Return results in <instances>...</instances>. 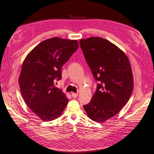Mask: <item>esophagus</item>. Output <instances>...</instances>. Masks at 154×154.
I'll return each instance as SVG.
<instances>
[{
	"instance_id": "esophagus-1",
	"label": "esophagus",
	"mask_w": 154,
	"mask_h": 154,
	"mask_svg": "<svg viewBox=\"0 0 154 154\" xmlns=\"http://www.w3.org/2000/svg\"><path fill=\"white\" fill-rule=\"evenodd\" d=\"M71 96H72V98H77V96H78V94H77V93H73V92H72V93L71 94Z\"/></svg>"
}]
</instances>
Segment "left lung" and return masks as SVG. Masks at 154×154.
I'll list each match as a JSON object with an SVG mask.
<instances>
[{
	"label": "left lung",
	"instance_id": "obj_1",
	"mask_svg": "<svg viewBox=\"0 0 154 154\" xmlns=\"http://www.w3.org/2000/svg\"><path fill=\"white\" fill-rule=\"evenodd\" d=\"M79 41L94 77L100 82L83 108L92 120L102 123L118 114L130 99L134 87L132 68L126 54L110 41L100 37Z\"/></svg>",
	"mask_w": 154,
	"mask_h": 154
}]
</instances>
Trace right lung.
<instances>
[{"instance_id": "add662e5", "label": "right lung", "mask_w": 154, "mask_h": 154, "mask_svg": "<svg viewBox=\"0 0 154 154\" xmlns=\"http://www.w3.org/2000/svg\"><path fill=\"white\" fill-rule=\"evenodd\" d=\"M77 40L58 37L38 44L26 57L19 77L21 93L26 104L42 121L60 116L69 102L65 94L55 87L62 77V67L77 50Z\"/></svg>"}]
</instances>
